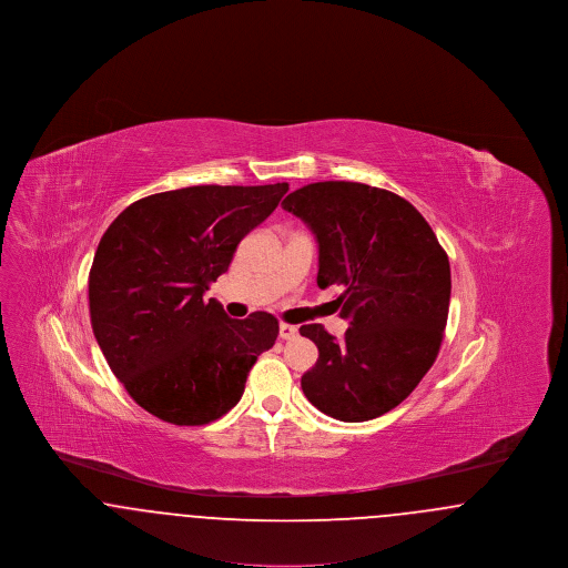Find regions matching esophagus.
<instances>
[{
	"label": "esophagus",
	"mask_w": 568,
	"mask_h": 568,
	"mask_svg": "<svg viewBox=\"0 0 568 568\" xmlns=\"http://www.w3.org/2000/svg\"><path fill=\"white\" fill-rule=\"evenodd\" d=\"M278 336H281L283 341H294L297 336V325L281 324V327H278Z\"/></svg>",
	"instance_id": "1"
}]
</instances>
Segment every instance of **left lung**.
<instances>
[{"label":"left lung","mask_w":568,"mask_h":568,"mask_svg":"<svg viewBox=\"0 0 568 568\" xmlns=\"http://www.w3.org/2000/svg\"><path fill=\"white\" fill-rule=\"evenodd\" d=\"M320 244L317 285H336L349 322L343 341L322 324L300 327L320 357L302 375L308 403L341 422H368L400 405L430 371L447 325L452 271L433 227L405 197L324 181L283 204Z\"/></svg>","instance_id":"left-lung-1"}]
</instances>
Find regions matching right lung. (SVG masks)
I'll return each instance as SVG.
<instances>
[{
    "instance_id": "1",
    "label": "right lung",
    "mask_w": 568,
    "mask_h": 568,
    "mask_svg": "<svg viewBox=\"0 0 568 568\" xmlns=\"http://www.w3.org/2000/svg\"><path fill=\"white\" fill-rule=\"evenodd\" d=\"M287 190L163 191L130 204L104 232L89 272L93 334L114 377L151 415L204 426L239 405L278 322L264 311L232 320L204 292Z\"/></svg>"
}]
</instances>
